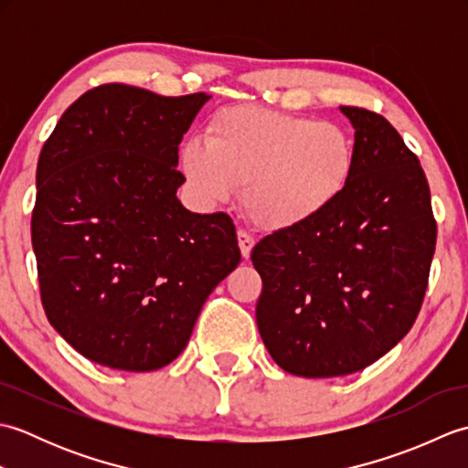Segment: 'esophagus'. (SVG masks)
I'll list each match as a JSON object with an SVG mask.
<instances>
[{
    "instance_id": "obj_1",
    "label": "esophagus",
    "mask_w": 468,
    "mask_h": 468,
    "mask_svg": "<svg viewBox=\"0 0 468 468\" xmlns=\"http://www.w3.org/2000/svg\"><path fill=\"white\" fill-rule=\"evenodd\" d=\"M237 241H239V250H241V255L245 257V260H250L251 257V250H253V245H255V241H253V237L247 233V231H237Z\"/></svg>"
}]
</instances>
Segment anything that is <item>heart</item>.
<instances>
[{"instance_id": "b5f03b06", "label": "heart", "mask_w": 468, "mask_h": 468, "mask_svg": "<svg viewBox=\"0 0 468 468\" xmlns=\"http://www.w3.org/2000/svg\"><path fill=\"white\" fill-rule=\"evenodd\" d=\"M354 165L342 126L251 104L217 112L207 136L181 148V171L198 201L227 203L245 186L247 213L267 231L317 221L347 191Z\"/></svg>"}]
</instances>
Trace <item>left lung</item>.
Wrapping results in <instances>:
<instances>
[{"mask_svg":"<svg viewBox=\"0 0 468 468\" xmlns=\"http://www.w3.org/2000/svg\"><path fill=\"white\" fill-rule=\"evenodd\" d=\"M354 126L350 186L330 211L253 247L257 327L275 364L303 378L354 374L410 332L436 245L419 158L384 116L340 106Z\"/></svg>","mask_w":468,"mask_h":468,"instance_id":"obj_1","label":"left lung"}]
</instances>
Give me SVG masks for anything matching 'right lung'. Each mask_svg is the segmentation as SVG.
<instances>
[{"instance_id":"right-lung-1","label":"right lung","mask_w":468,"mask_h":468,"mask_svg":"<svg viewBox=\"0 0 468 468\" xmlns=\"http://www.w3.org/2000/svg\"><path fill=\"white\" fill-rule=\"evenodd\" d=\"M208 98L98 86L39 153V293L54 330L96 364H171L207 297L241 261L231 217L191 213L176 198L178 144Z\"/></svg>"}]
</instances>
